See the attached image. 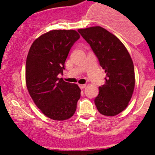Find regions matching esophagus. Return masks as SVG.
I'll use <instances>...</instances> for the list:
<instances>
[{
	"mask_svg": "<svg viewBox=\"0 0 155 155\" xmlns=\"http://www.w3.org/2000/svg\"><path fill=\"white\" fill-rule=\"evenodd\" d=\"M79 87H80L81 89H83V88H85V87H86V85H80V84H79Z\"/></svg>",
	"mask_w": 155,
	"mask_h": 155,
	"instance_id": "34e87169",
	"label": "esophagus"
}]
</instances>
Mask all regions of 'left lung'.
I'll list each match as a JSON object with an SVG mask.
<instances>
[{
  "instance_id": "1",
  "label": "left lung",
  "mask_w": 155,
  "mask_h": 155,
  "mask_svg": "<svg viewBox=\"0 0 155 155\" xmlns=\"http://www.w3.org/2000/svg\"><path fill=\"white\" fill-rule=\"evenodd\" d=\"M78 32L87 41L107 73L105 84L99 87L94 99L99 112L114 116L126 109L135 86L133 61L121 40L100 26L79 29Z\"/></svg>"
}]
</instances>
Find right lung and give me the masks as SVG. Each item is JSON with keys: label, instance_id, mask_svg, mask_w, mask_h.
<instances>
[{"label": "right lung", "instance_id": "obj_1", "mask_svg": "<svg viewBox=\"0 0 155 155\" xmlns=\"http://www.w3.org/2000/svg\"><path fill=\"white\" fill-rule=\"evenodd\" d=\"M80 37L74 30H53L36 39L26 60V85L34 104L56 121L71 118L80 98L76 84L59 79L70 48Z\"/></svg>", "mask_w": 155, "mask_h": 155}]
</instances>
